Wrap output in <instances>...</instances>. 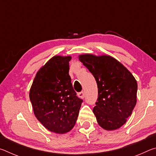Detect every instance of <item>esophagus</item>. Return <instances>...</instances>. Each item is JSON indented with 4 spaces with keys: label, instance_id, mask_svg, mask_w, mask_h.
I'll return each instance as SVG.
<instances>
[{
    "label": "esophagus",
    "instance_id": "34e87169",
    "mask_svg": "<svg viewBox=\"0 0 156 156\" xmlns=\"http://www.w3.org/2000/svg\"><path fill=\"white\" fill-rule=\"evenodd\" d=\"M78 97L80 98H84V92L83 91H81V92H80V93H78Z\"/></svg>",
    "mask_w": 156,
    "mask_h": 156
}]
</instances>
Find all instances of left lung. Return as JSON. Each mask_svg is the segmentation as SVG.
I'll return each mask as SVG.
<instances>
[{
  "label": "left lung",
  "mask_w": 156,
  "mask_h": 156,
  "mask_svg": "<svg viewBox=\"0 0 156 156\" xmlns=\"http://www.w3.org/2000/svg\"><path fill=\"white\" fill-rule=\"evenodd\" d=\"M78 59L96 80L98 90L93 112L102 129L120 128L131 115L137 102L138 84L122 63L109 55L81 54Z\"/></svg>",
  "instance_id": "1"
}]
</instances>
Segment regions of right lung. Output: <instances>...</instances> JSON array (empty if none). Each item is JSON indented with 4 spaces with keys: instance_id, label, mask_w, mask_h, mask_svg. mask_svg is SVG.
<instances>
[{
    "instance_id": "right-lung-1",
    "label": "right lung",
    "mask_w": 156,
    "mask_h": 156,
    "mask_svg": "<svg viewBox=\"0 0 156 156\" xmlns=\"http://www.w3.org/2000/svg\"><path fill=\"white\" fill-rule=\"evenodd\" d=\"M70 56L56 55L36 73L30 90L34 115L51 132L72 130L83 100L76 96L69 75Z\"/></svg>"
}]
</instances>
